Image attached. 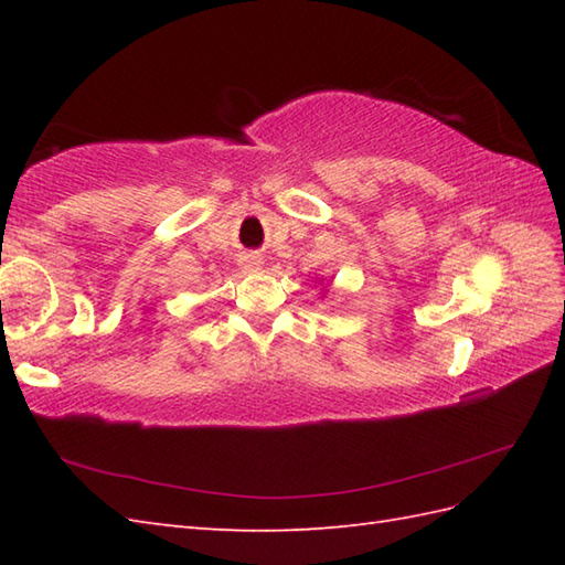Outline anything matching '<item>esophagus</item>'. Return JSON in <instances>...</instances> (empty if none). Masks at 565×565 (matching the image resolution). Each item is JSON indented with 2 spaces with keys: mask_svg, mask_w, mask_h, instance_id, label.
<instances>
[{
  "mask_svg": "<svg viewBox=\"0 0 565 565\" xmlns=\"http://www.w3.org/2000/svg\"><path fill=\"white\" fill-rule=\"evenodd\" d=\"M259 267H262L259 255H245L243 257V269H259Z\"/></svg>",
  "mask_w": 565,
  "mask_h": 565,
  "instance_id": "obj_1",
  "label": "esophagus"
}]
</instances>
